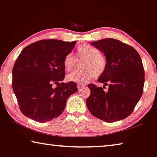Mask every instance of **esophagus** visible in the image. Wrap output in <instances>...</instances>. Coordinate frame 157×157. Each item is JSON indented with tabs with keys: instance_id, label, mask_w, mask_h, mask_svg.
<instances>
[{
	"instance_id": "esophagus-1",
	"label": "esophagus",
	"mask_w": 157,
	"mask_h": 157,
	"mask_svg": "<svg viewBox=\"0 0 157 157\" xmlns=\"http://www.w3.org/2000/svg\"><path fill=\"white\" fill-rule=\"evenodd\" d=\"M84 86H85V84H82V83H78V87L79 90H81V89L84 87Z\"/></svg>"
}]
</instances>
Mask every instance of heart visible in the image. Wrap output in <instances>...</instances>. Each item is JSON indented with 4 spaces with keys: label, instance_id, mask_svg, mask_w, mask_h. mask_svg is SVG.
Masks as SVG:
<instances>
[{
    "label": "heart",
    "instance_id": "obj_1",
    "mask_svg": "<svg viewBox=\"0 0 157 157\" xmlns=\"http://www.w3.org/2000/svg\"><path fill=\"white\" fill-rule=\"evenodd\" d=\"M76 57L79 60H84L82 71H75L67 76V81L76 83H85L94 78V76H101L106 71L107 60L104 56L100 54L97 48L83 44L77 48ZM77 60L72 53L65 56L63 65L66 71H71L75 68Z\"/></svg>",
    "mask_w": 157,
    "mask_h": 157
}]
</instances>
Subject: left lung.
Instances as JSON below:
<instances>
[{
  "instance_id": "left-lung-1",
  "label": "left lung",
  "mask_w": 157,
  "mask_h": 157,
  "mask_svg": "<svg viewBox=\"0 0 157 157\" xmlns=\"http://www.w3.org/2000/svg\"><path fill=\"white\" fill-rule=\"evenodd\" d=\"M92 46L104 53L107 60L105 72L98 78L104 86L88 85L91 93L86 106L92 115L107 123L130 116L143 93L144 71L135 49L114 39L93 41ZM109 86L107 92L103 87Z\"/></svg>"
}]
</instances>
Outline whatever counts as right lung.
I'll list each match as a JSON object with an SVG mask.
<instances>
[{
  "mask_svg": "<svg viewBox=\"0 0 157 157\" xmlns=\"http://www.w3.org/2000/svg\"><path fill=\"white\" fill-rule=\"evenodd\" d=\"M75 44L40 40L21 51L13 68L12 85L25 116L39 123L50 121L63 113L70 96L78 92L75 82L60 83L65 78L64 58Z\"/></svg>",
  "mask_w": 157,
  "mask_h": 157,
  "instance_id": "right-lung-1",
  "label": "right lung"
}]
</instances>
